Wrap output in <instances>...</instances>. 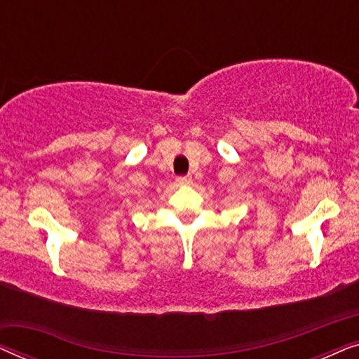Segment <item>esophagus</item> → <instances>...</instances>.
<instances>
[{"mask_svg": "<svg viewBox=\"0 0 359 359\" xmlns=\"http://www.w3.org/2000/svg\"><path fill=\"white\" fill-rule=\"evenodd\" d=\"M191 183H193L191 176H178V178H176V184H180V186H188Z\"/></svg>", "mask_w": 359, "mask_h": 359, "instance_id": "34e87169", "label": "esophagus"}]
</instances>
